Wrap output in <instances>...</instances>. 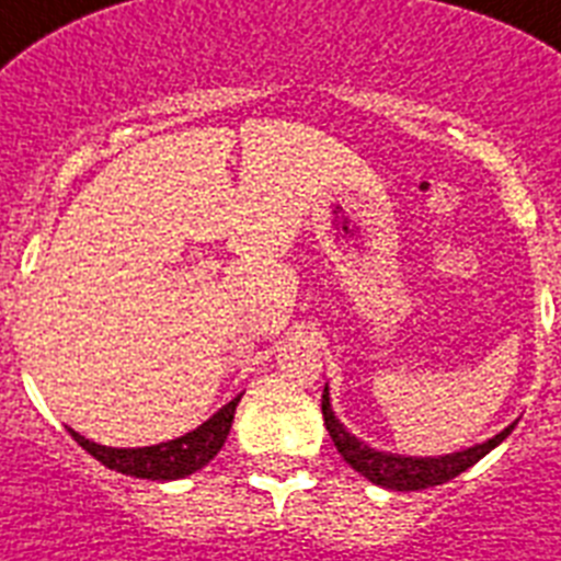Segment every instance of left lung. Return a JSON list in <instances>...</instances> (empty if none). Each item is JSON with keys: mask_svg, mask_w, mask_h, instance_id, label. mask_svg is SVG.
<instances>
[{"mask_svg": "<svg viewBox=\"0 0 561 561\" xmlns=\"http://www.w3.org/2000/svg\"><path fill=\"white\" fill-rule=\"evenodd\" d=\"M322 416L324 427L331 433L333 445L342 454L347 465H351L356 473H362L365 479H370L374 484H382L388 491H425L433 484H445L454 477L465 473L468 468L482 459V456L491 454L496 445L511 436V431L516 427L507 425L505 431H499L493 439L482 442V445H473V448L456 450V454L445 456H404V454H390V450L370 448L368 442H362L359 436H353L342 422L336 419L331 408V393H328V385H324L322 393Z\"/></svg>", "mask_w": 561, "mask_h": 561, "instance_id": "left-lung-1", "label": "left lung"}]
</instances>
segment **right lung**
I'll list each match as a JSON object with an SVG mask.
<instances>
[{
  "label": "right lung",
  "instance_id": "right-lung-1",
  "mask_svg": "<svg viewBox=\"0 0 561 561\" xmlns=\"http://www.w3.org/2000/svg\"><path fill=\"white\" fill-rule=\"evenodd\" d=\"M239 399H242V393L230 399L228 404H222L208 422H202L199 427H193L185 436L159 442V445H148V448H107V445L84 439L82 433H77L73 427H68V431L105 468L119 470L125 477L171 482V479H185L191 473H196V470L205 468L222 450L230 425H233V413H237Z\"/></svg>",
  "mask_w": 561,
  "mask_h": 561
}]
</instances>
